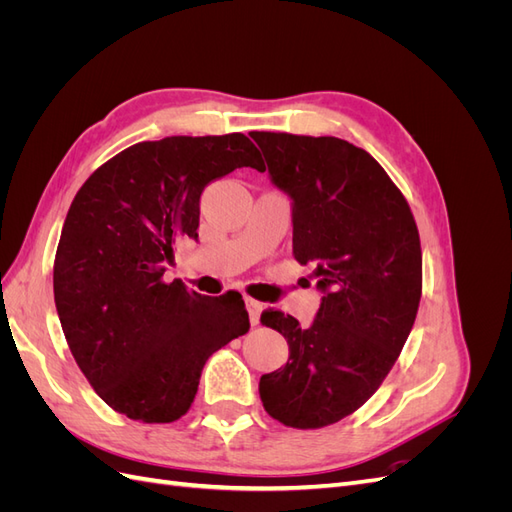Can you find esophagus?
I'll use <instances>...</instances> for the list:
<instances>
[{"mask_svg": "<svg viewBox=\"0 0 512 512\" xmlns=\"http://www.w3.org/2000/svg\"><path fill=\"white\" fill-rule=\"evenodd\" d=\"M245 305H247V314H250L252 327H258L260 314H262V303H258V301H254V299H245Z\"/></svg>", "mask_w": 512, "mask_h": 512, "instance_id": "obj_1", "label": "esophagus"}]
</instances>
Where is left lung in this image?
<instances>
[{
  "label": "left lung",
  "instance_id": "1",
  "mask_svg": "<svg viewBox=\"0 0 512 512\" xmlns=\"http://www.w3.org/2000/svg\"><path fill=\"white\" fill-rule=\"evenodd\" d=\"M252 138L290 198L292 254L312 262L322 292L309 327L284 312L260 316L284 335L288 361L258 391L275 421L318 429L361 408L395 365L421 301V239L406 198L367 151L335 136Z\"/></svg>",
  "mask_w": 512,
  "mask_h": 512
}]
</instances>
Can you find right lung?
Segmentation results:
<instances>
[{"label":"right lung","instance_id":"right-lung-1","mask_svg":"<svg viewBox=\"0 0 512 512\" xmlns=\"http://www.w3.org/2000/svg\"><path fill=\"white\" fill-rule=\"evenodd\" d=\"M243 166L265 170L245 134L166 136L117 153L72 200L53 267L59 322L94 391L134 421L181 418L209 356L250 329L239 292L164 282L175 245L198 239L200 194Z\"/></svg>","mask_w":512,"mask_h":512}]
</instances>
